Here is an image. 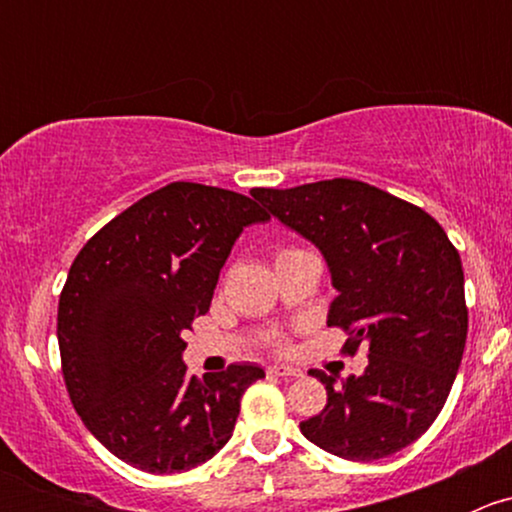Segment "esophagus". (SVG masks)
I'll return each mask as SVG.
<instances>
[{
    "mask_svg": "<svg viewBox=\"0 0 512 512\" xmlns=\"http://www.w3.org/2000/svg\"><path fill=\"white\" fill-rule=\"evenodd\" d=\"M267 374L270 376H285V379H292V376H299L302 371L297 366H287V364H272L267 366Z\"/></svg>",
    "mask_w": 512,
    "mask_h": 512,
    "instance_id": "34e87169",
    "label": "esophagus"
}]
</instances>
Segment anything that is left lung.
<instances>
[{
  "instance_id": "obj_1",
  "label": "left lung",
  "mask_w": 512,
  "mask_h": 512,
  "mask_svg": "<svg viewBox=\"0 0 512 512\" xmlns=\"http://www.w3.org/2000/svg\"><path fill=\"white\" fill-rule=\"evenodd\" d=\"M267 213L319 247L337 297L327 324L364 344L369 366L337 381L312 369L327 406L304 438L347 461H379L414 443L441 414L468 334L463 265L443 227L416 205L352 178L255 188Z\"/></svg>"
}]
</instances>
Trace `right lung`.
Here are the masks:
<instances>
[{
    "label": "right lung",
    "mask_w": 512,
    "mask_h": 512,
    "mask_svg": "<svg viewBox=\"0 0 512 512\" xmlns=\"http://www.w3.org/2000/svg\"><path fill=\"white\" fill-rule=\"evenodd\" d=\"M267 220L247 195L180 180L116 215L76 255L56 319L61 371L76 414L128 466L190 471L230 441L242 394L265 371L230 364L188 376L185 334L210 309L240 232Z\"/></svg>",
    "instance_id": "add662e5"
}]
</instances>
